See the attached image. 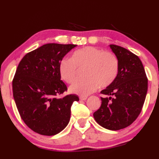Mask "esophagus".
<instances>
[{"mask_svg": "<svg viewBox=\"0 0 159 159\" xmlns=\"http://www.w3.org/2000/svg\"><path fill=\"white\" fill-rule=\"evenodd\" d=\"M80 100L81 101H85L87 99V96H80Z\"/></svg>", "mask_w": 159, "mask_h": 159, "instance_id": "esophagus-1", "label": "esophagus"}]
</instances>
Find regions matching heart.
<instances>
[{
	"label": "heart",
	"instance_id": "heart-1",
	"mask_svg": "<svg viewBox=\"0 0 159 159\" xmlns=\"http://www.w3.org/2000/svg\"><path fill=\"white\" fill-rule=\"evenodd\" d=\"M84 69L86 78L77 80L70 87V92L87 96L98 88H105L116 79L119 64L116 55L109 51L95 47H85L72 53L71 59L64 58L59 64L61 78L71 84L77 78L78 69Z\"/></svg>",
	"mask_w": 159,
	"mask_h": 159
}]
</instances>
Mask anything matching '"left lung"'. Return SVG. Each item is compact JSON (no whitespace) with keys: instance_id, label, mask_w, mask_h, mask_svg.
<instances>
[{"instance_id":"left-lung-1","label":"left lung","mask_w":159,"mask_h":159,"mask_svg":"<svg viewBox=\"0 0 159 159\" xmlns=\"http://www.w3.org/2000/svg\"><path fill=\"white\" fill-rule=\"evenodd\" d=\"M110 47L118 60V76L112 84L101 92L107 97H101V105L93 116L101 127L118 130L133 124L140 114L148 80L136 55L120 46Z\"/></svg>"}]
</instances>
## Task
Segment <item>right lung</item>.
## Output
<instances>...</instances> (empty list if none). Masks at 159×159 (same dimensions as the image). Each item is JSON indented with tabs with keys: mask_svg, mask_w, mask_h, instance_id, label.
Listing matches in <instances>:
<instances>
[{
	"mask_svg": "<svg viewBox=\"0 0 159 159\" xmlns=\"http://www.w3.org/2000/svg\"><path fill=\"white\" fill-rule=\"evenodd\" d=\"M75 44L47 43L25 55L12 81L15 104L24 123L35 133L54 135L67 126L75 95L61 98L67 91L61 80L59 64Z\"/></svg>",
	"mask_w": 159,
	"mask_h": 159,
	"instance_id": "right-lung-1",
	"label": "right lung"
}]
</instances>
